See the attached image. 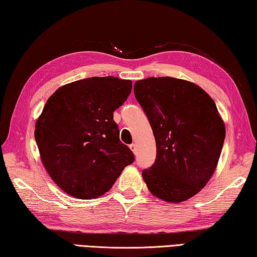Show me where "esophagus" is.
I'll list each match as a JSON object with an SVG mask.
<instances>
[{
	"label": "esophagus",
	"mask_w": 257,
	"mask_h": 257,
	"mask_svg": "<svg viewBox=\"0 0 257 257\" xmlns=\"http://www.w3.org/2000/svg\"><path fill=\"white\" fill-rule=\"evenodd\" d=\"M129 147H130V150H132L135 154L137 153V145L136 144H134V143H133V144L129 145Z\"/></svg>",
	"instance_id": "1"
}]
</instances>
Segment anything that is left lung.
I'll return each mask as SVG.
<instances>
[{
	"instance_id": "8db88e82",
	"label": "left lung",
	"mask_w": 257,
	"mask_h": 257,
	"mask_svg": "<svg viewBox=\"0 0 257 257\" xmlns=\"http://www.w3.org/2000/svg\"><path fill=\"white\" fill-rule=\"evenodd\" d=\"M156 143L155 162L142 172L154 196L179 203L197 194L214 172L225 129L216 105L193 82L150 77L135 82Z\"/></svg>"
}]
</instances>
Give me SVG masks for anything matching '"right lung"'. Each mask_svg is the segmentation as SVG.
Segmentation results:
<instances>
[{"label": "right lung", "instance_id": "add662e5", "mask_svg": "<svg viewBox=\"0 0 257 257\" xmlns=\"http://www.w3.org/2000/svg\"><path fill=\"white\" fill-rule=\"evenodd\" d=\"M132 88V80L93 77L60 87L47 99L35 139L46 171L67 194L101 196L135 161L113 120Z\"/></svg>", "mask_w": 257, "mask_h": 257}]
</instances>
